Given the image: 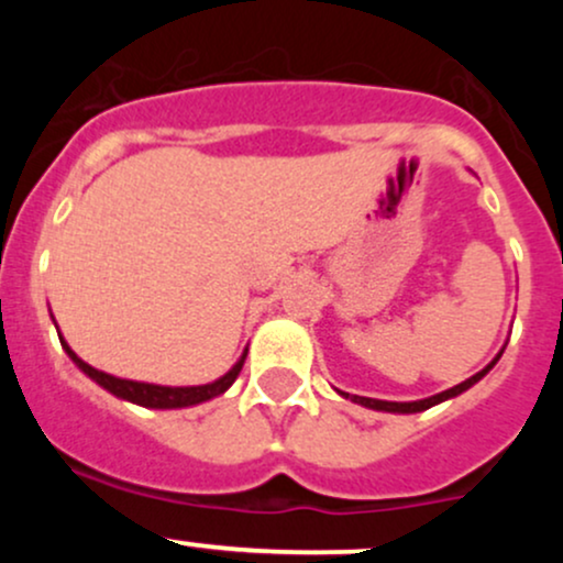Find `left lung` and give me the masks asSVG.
<instances>
[{"label":"left lung","instance_id":"left-lung-1","mask_svg":"<svg viewBox=\"0 0 563 563\" xmlns=\"http://www.w3.org/2000/svg\"><path fill=\"white\" fill-rule=\"evenodd\" d=\"M500 354H503V352H500ZM500 354H497V357H495L493 363H489L487 367H484V371L476 373V376H471L468 380H463V384L452 386V389H448V391H442V394H434V397H429V399H418V402H384V399L357 397V394H354V397H349V394H344V391H341V394H344V397L352 399V402H357V405H365V407H373V410H386V412H421V410H429V407H434V405H439V402H444V399H450V397H457V394H461V391L471 389V386H474L476 380L487 376V371H489V367H493V365L497 363V360H500Z\"/></svg>","mask_w":563,"mask_h":563}]
</instances>
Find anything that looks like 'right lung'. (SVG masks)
<instances>
[{"label": "right lung", "mask_w": 563, "mask_h": 563, "mask_svg": "<svg viewBox=\"0 0 563 563\" xmlns=\"http://www.w3.org/2000/svg\"><path fill=\"white\" fill-rule=\"evenodd\" d=\"M57 335H60V333H57ZM60 344L68 352V357L74 360V363L79 365L89 378L97 380V384H100L102 389H108V391L115 394V397H121V399H129V402H134V405L158 407V410H172V407H190V405L206 402V399H211V397H219V394H222V391H228L230 386H232V380H235L238 373H241L245 352H249V349H245L243 357L238 360L235 365H232V371L224 373V376L219 378V380H214V384H203V386H156V384H140V380H126V378L108 376V373L97 371V367L87 365V363H84V360L76 357L74 349H70L63 339H60Z\"/></svg>", "instance_id": "obj_1"}]
</instances>
